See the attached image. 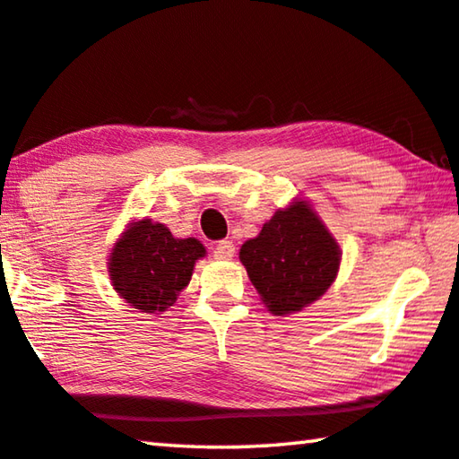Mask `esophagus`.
<instances>
[{"label":"esophagus","mask_w":459,"mask_h":459,"mask_svg":"<svg viewBox=\"0 0 459 459\" xmlns=\"http://www.w3.org/2000/svg\"><path fill=\"white\" fill-rule=\"evenodd\" d=\"M214 255L218 259H230L232 255H235V245H232L230 241H218L214 247Z\"/></svg>","instance_id":"1"}]
</instances>
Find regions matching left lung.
<instances>
[{
    "label": "left lung",
    "instance_id": "obj_1",
    "mask_svg": "<svg viewBox=\"0 0 459 459\" xmlns=\"http://www.w3.org/2000/svg\"><path fill=\"white\" fill-rule=\"evenodd\" d=\"M249 280L273 315L318 300L339 272V245L304 202L278 210L259 237L241 247Z\"/></svg>",
    "mask_w": 459,
    "mask_h": 459
}]
</instances>
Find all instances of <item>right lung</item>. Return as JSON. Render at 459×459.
<instances>
[{"label":"right lung","instance_id":"1","mask_svg":"<svg viewBox=\"0 0 459 459\" xmlns=\"http://www.w3.org/2000/svg\"><path fill=\"white\" fill-rule=\"evenodd\" d=\"M204 255L198 238H176L165 224L144 218L116 243L108 269L114 290L130 307L157 315L176 304Z\"/></svg>","mask_w":459,"mask_h":459}]
</instances>
